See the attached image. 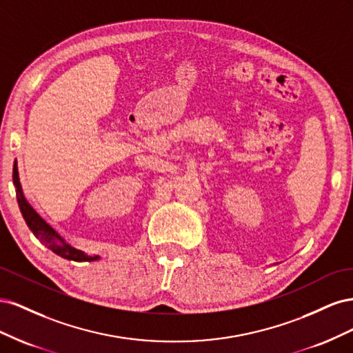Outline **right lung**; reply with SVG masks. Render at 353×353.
Listing matches in <instances>:
<instances>
[{
  "mask_svg": "<svg viewBox=\"0 0 353 353\" xmlns=\"http://www.w3.org/2000/svg\"><path fill=\"white\" fill-rule=\"evenodd\" d=\"M13 184L16 187V196H17L20 212H22L23 219L26 221L29 230L34 232V236L44 243L50 250L61 256V258H65L68 261H74V262H92V261L100 259V256H90L88 253L73 248L70 243H68L65 239H63L60 234L52 228L34 208L30 206V203L26 200L23 194L22 184H20L17 160H14V165H13Z\"/></svg>",
  "mask_w": 353,
  "mask_h": 353,
  "instance_id": "right-lung-1",
  "label": "right lung"
}]
</instances>
